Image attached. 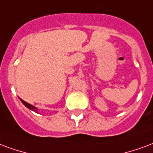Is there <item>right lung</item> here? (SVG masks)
Returning a JSON list of instances; mask_svg holds the SVG:
<instances>
[{"label":"right lung","mask_w":153,"mask_h":153,"mask_svg":"<svg viewBox=\"0 0 153 153\" xmlns=\"http://www.w3.org/2000/svg\"><path fill=\"white\" fill-rule=\"evenodd\" d=\"M20 100H21V102H23V104H24V105L26 106L27 108H28L31 109V110H32V111H34V112H37V108H36V107H34V106L31 105V104H29V103H27V102H25L24 100H21V99H20Z\"/></svg>","instance_id":"right-lung-1"}]
</instances>
